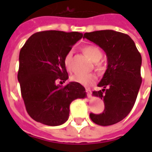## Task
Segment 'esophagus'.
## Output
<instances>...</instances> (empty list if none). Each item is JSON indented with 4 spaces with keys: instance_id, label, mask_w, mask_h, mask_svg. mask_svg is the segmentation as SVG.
I'll list each match as a JSON object with an SVG mask.
<instances>
[{
    "instance_id": "obj_1",
    "label": "esophagus",
    "mask_w": 152,
    "mask_h": 152,
    "mask_svg": "<svg viewBox=\"0 0 152 152\" xmlns=\"http://www.w3.org/2000/svg\"><path fill=\"white\" fill-rule=\"evenodd\" d=\"M86 92H87V95L88 98L91 97V91L90 89H86Z\"/></svg>"
}]
</instances>
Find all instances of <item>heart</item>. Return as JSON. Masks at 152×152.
Listing matches in <instances>:
<instances>
[{
    "label": "heart",
    "mask_w": 152,
    "mask_h": 152,
    "mask_svg": "<svg viewBox=\"0 0 152 152\" xmlns=\"http://www.w3.org/2000/svg\"><path fill=\"white\" fill-rule=\"evenodd\" d=\"M83 50L87 56L90 58L92 61L97 62L96 63V67L99 70H101L102 69V64L99 63L102 57V53L98 46H93V45H88L85 46L83 48ZM72 56V52L69 51L64 58V64L65 68L68 70L71 69V59ZM97 78L95 74H82V73H76L72 76V80L76 83H80L81 85L83 86H91L93 83H95Z\"/></svg>",
    "instance_id": "1"
}]
</instances>
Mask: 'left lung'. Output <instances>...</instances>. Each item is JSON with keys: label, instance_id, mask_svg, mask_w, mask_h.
<instances>
[{"label": "left lung", "instance_id": "1", "mask_svg": "<svg viewBox=\"0 0 152 152\" xmlns=\"http://www.w3.org/2000/svg\"><path fill=\"white\" fill-rule=\"evenodd\" d=\"M83 38L90 40L105 51L107 69L98 87L93 91L105 104L103 113H90L93 122L107 126L123 120L132 110L137 99L142 78L141 55L128 34L113 30L85 33Z\"/></svg>", "mask_w": 152, "mask_h": 152}]
</instances>
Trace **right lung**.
<instances>
[{
	"label": "right lung",
	"instance_id": "add662e5",
	"mask_svg": "<svg viewBox=\"0 0 152 152\" xmlns=\"http://www.w3.org/2000/svg\"><path fill=\"white\" fill-rule=\"evenodd\" d=\"M82 37L76 31L37 32L21 49L18 80L27 113L38 122L50 126L64 124L72 102L87 96L85 88L76 82L64 87L57 84L69 79L64 58Z\"/></svg>",
	"mask_w": 152,
	"mask_h": 152
}]
</instances>
